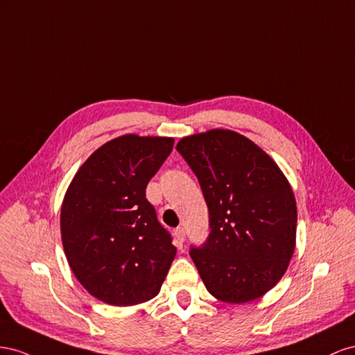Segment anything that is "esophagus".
<instances>
[{
    "instance_id": "34e87169",
    "label": "esophagus",
    "mask_w": 355,
    "mask_h": 355,
    "mask_svg": "<svg viewBox=\"0 0 355 355\" xmlns=\"http://www.w3.org/2000/svg\"><path fill=\"white\" fill-rule=\"evenodd\" d=\"M174 235H175L177 242H180V244H183L184 239H186V230H184V227H177L174 230Z\"/></svg>"
}]
</instances>
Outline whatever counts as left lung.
I'll list each match as a JSON object with an SVG mask.
<instances>
[{
	"instance_id": "left-lung-1",
	"label": "left lung",
	"mask_w": 355,
	"mask_h": 355,
	"mask_svg": "<svg viewBox=\"0 0 355 355\" xmlns=\"http://www.w3.org/2000/svg\"><path fill=\"white\" fill-rule=\"evenodd\" d=\"M177 150L209 211L208 239L190 250L207 290L226 303L261 297L284 275L296 247L297 207L288 180L235 130L184 137Z\"/></svg>"
}]
</instances>
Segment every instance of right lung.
I'll list each match as a JSON object with an SVG mask.
<instances>
[{
  "mask_svg": "<svg viewBox=\"0 0 355 355\" xmlns=\"http://www.w3.org/2000/svg\"><path fill=\"white\" fill-rule=\"evenodd\" d=\"M172 146L168 137H117L87 157L67 189L60 235L68 265L108 305L153 299L177 254L146 198Z\"/></svg>",
  "mask_w": 355,
  "mask_h": 355,
  "instance_id": "1",
  "label": "right lung"
}]
</instances>
